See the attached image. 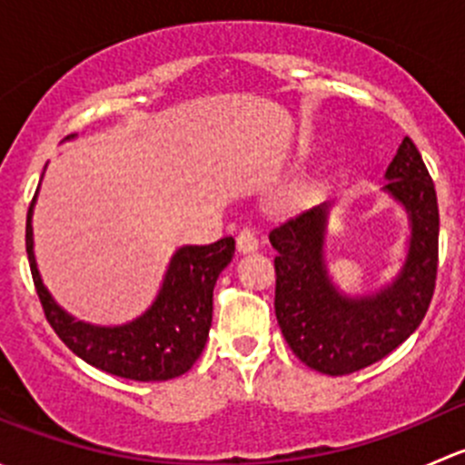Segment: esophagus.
I'll return each instance as SVG.
<instances>
[{
    "label": "esophagus",
    "instance_id": "34e87169",
    "mask_svg": "<svg viewBox=\"0 0 465 465\" xmlns=\"http://www.w3.org/2000/svg\"><path fill=\"white\" fill-rule=\"evenodd\" d=\"M236 247L241 254H254L259 250V236H256L254 229H242L236 238Z\"/></svg>",
    "mask_w": 465,
    "mask_h": 465
}]
</instances>
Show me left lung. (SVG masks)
Wrapping results in <instances>:
<instances>
[{
    "instance_id": "obj_1",
    "label": "left lung",
    "mask_w": 465,
    "mask_h": 465,
    "mask_svg": "<svg viewBox=\"0 0 465 465\" xmlns=\"http://www.w3.org/2000/svg\"><path fill=\"white\" fill-rule=\"evenodd\" d=\"M384 180V193L405 209L410 238L398 274L373 292L351 297L328 272L332 204L315 206L270 233L281 332L303 364L328 376L360 371L391 353L419 328L432 302L439 204L432 177L410 137L398 145Z\"/></svg>"
}]
</instances>
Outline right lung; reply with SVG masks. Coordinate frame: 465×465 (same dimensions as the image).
Here are the masks:
<instances>
[{
    "label": "right lung",
    "instance_id": "right-lung-1",
    "mask_svg": "<svg viewBox=\"0 0 465 465\" xmlns=\"http://www.w3.org/2000/svg\"><path fill=\"white\" fill-rule=\"evenodd\" d=\"M35 200L37 193L26 215V254L37 297L60 340L87 364L119 378L159 382L189 371L204 351L213 320L215 281L232 262L236 241L227 236L211 245L177 247L157 297L142 315L119 326H98L64 311L42 281L33 252Z\"/></svg>",
    "mask_w": 465,
    "mask_h": 465
}]
</instances>
